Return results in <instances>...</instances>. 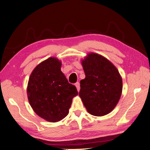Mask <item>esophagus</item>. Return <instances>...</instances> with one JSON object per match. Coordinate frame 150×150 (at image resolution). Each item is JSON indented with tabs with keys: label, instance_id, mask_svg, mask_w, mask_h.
<instances>
[{
	"label": "esophagus",
	"instance_id": "obj_1",
	"mask_svg": "<svg viewBox=\"0 0 150 150\" xmlns=\"http://www.w3.org/2000/svg\"><path fill=\"white\" fill-rule=\"evenodd\" d=\"M75 86L77 88V90L78 91H80L81 88H80V83H79V82H77V83L75 84Z\"/></svg>",
	"mask_w": 150,
	"mask_h": 150
}]
</instances>
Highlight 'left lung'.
<instances>
[{
  "label": "left lung",
  "instance_id": "left-lung-1",
  "mask_svg": "<svg viewBox=\"0 0 150 150\" xmlns=\"http://www.w3.org/2000/svg\"><path fill=\"white\" fill-rule=\"evenodd\" d=\"M81 64L86 77L80 82L79 96L89 113L106 115L119 103L122 91V77L116 67L99 54L88 53Z\"/></svg>",
  "mask_w": 150,
  "mask_h": 150
}]
</instances>
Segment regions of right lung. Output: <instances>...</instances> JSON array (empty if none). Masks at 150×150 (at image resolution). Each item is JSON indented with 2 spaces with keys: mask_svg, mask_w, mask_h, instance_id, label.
<instances>
[{
  "mask_svg": "<svg viewBox=\"0 0 150 150\" xmlns=\"http://www.w3.org/2000/svg\"><path fill=\"white\" fill-rule=\"evenodd\" d=\"M61 61L50 57L38 64L28 81L27 95L30 106L41 118L56 122L69 113L78 91L61 71Z\"/></svg>",
  "mask_w": 150,
  "mask_h": 150,
  "instance_id": "1",
  "label": "right lung"
}]
</instances>
